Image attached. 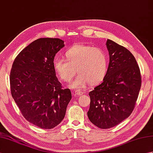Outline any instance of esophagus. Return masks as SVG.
Instances as JSON below:
<instances>
[{
    "mask_svg": "<svg viewBox=\"0 0 153 153\" xmlns=\"http://www.w3.org/2000/svg\"><path fill=\"white\" fill-rule=\"evenodd\" d=\"M83 93H84L83 91H82L80 90H76V91H75V95L76 96H79L81 95H82Z\"/></svg>",
    "mask_w": 153,
    "mask_h": 153,
    "instance_id": "esophagus-1",
    "label": "esophagus"
}]
</instances>
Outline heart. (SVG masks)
<instances>
[{
  "instance_id": "b5f03b06",
  "label": "heart",
  "mask_w": 153,
  "mask_h": 153,
  "mask_svg": "<svg viewBox=\"0 0 153 153\" xmlns=\"http://www.w3.org/2000/svg\"><path fill=\"white\" fill-rule=\"evenodd\" d=\"M66 60L55 58L54 70L64 82H70L75 74H79L71 84V88L83 89L87 84L96 85L105 78L108 66L107 54L103 50L90 45H76L64 53Z\"/></svg>"
}]
</instances>
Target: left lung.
I'll list each match as a JSON object with an SVG mask.
<instances>
[{"mask_svg":"<svg viewBox=\"0 0 153 153\" xmlns=\"http://www.w3.org/2000/svg\"><path fill=\"white\" fill-rule=\"evenodd\" d=\"M110 62L103 82L89 93V120L109 129L130 116L141 86L140 69L131 52L114 41H106Z\"/></svg>","mask_w":153,"mask_h":153,"instance_id":"8db88e82","label":"left lung"}]
</instances>
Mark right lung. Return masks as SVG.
Instances as JSON below:
<instances>
[{
    "label": "right lung",
    "mask_w": 153,
    "mask_h": 153,
    "mask_svg": "<svg viewBox=\"0 0 153 153\" xmlns=\"http://www.w3.org/2000/svg\"><path fill=\"white\" fill-rule=\"evenodd\" d=\"M64 47L60 39H38L24 48L12 64L11 95L25 119L39 128L59 124L71 99L70 90L62 88L53 66L55 55Z\"/></svg>",
    "instance_id": "right-lung-1"
}]
</instances>
